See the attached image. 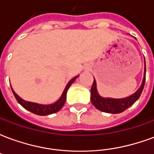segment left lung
<instances>
[{
	"mask_svg": "<svg viewBox=\"0 0 154 154\" xmlns=\"http://www.w3.org/2000/svg\"><path fill=\"white\" fill-rule=\"evenodd\" d=\"M145 63V60H144ZM145 75H146V65L144 67V73H143V79L141 86L138 91L122 99H113V98H104L100 97L98 94L97 89V82L94 79L92 87L91 89V100L94 106L97 108V110L106 112L110 114H119L123 112L124 110L128 109L129 106H131L140 97L142 93L143 89L145 83Z\"/></svg>",
	"mask_w": 154,
	"mask_h": 154,
	"instance_id": "1",
	"label": "left lung"
}]
</instances>
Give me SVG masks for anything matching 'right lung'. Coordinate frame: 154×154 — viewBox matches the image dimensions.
<instances>
[{"label":"right lung","mask_w":154,"mask_h":154,"mask_svg":"<svg viewBox=\"0 0 154 154\" xmlns=\"http://www.w3.org/2000/svg\"><path fill=\"white\" fill-rule=\"evenodd\" d=\"M77 77H73L72 80L67 83V85L65 87L63 92L62 94L61 97L58 100L54 102V104H51V105H41V104H37L34 103V102H29V101H26V100H23L22 98L19 97L17 94L15 93L14 90H11L13 91V94L15 96V99L17 100L19 103L22 106L24 107L25 109H26L29 111H30L32 113L35 114V115H38V116H48V115H50V114H54L57 112L58 110H61V108L63 106L64 103H65V100H66V97H67V90L69 89V87L73 83L74 81L77 79Z\"/></svg>","instance_id":"1"}]
</instances>
